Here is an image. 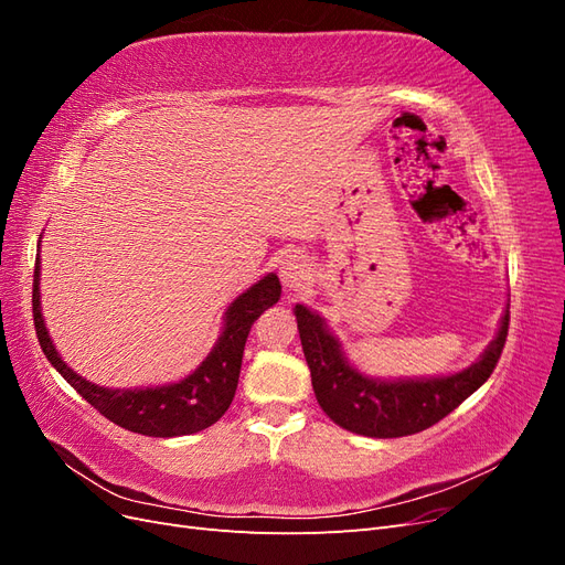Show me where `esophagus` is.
Returning a JSON list of instances; mask_svg holds the SVG:
<instances>
[{"instance_id":"34e87169","label":"esophagus","mask_w":565,"mask_h":565,"mask_svg":"<svg viewBox=\"0 0 565 565\" xmlns=\"http://www.w3.org/2000/svg\"><path fill=\"white\" fill-rule=\"evenodd\" d=\"M311 278L309 264L301 254H285V259L280 262V282L287 289V292H297L306 285V280Z\"/></svg>"}]
</instances>
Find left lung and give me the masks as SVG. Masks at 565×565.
Returning a JSON list of instances; mask_svg holds the SVG:
<instances>
[{
    "mask_svg": "<svg viewBox=\"0 0 565 565\" xmlns=\"http://www.w3.org/2000/svg\"><path fill=\"white\" fill-rule=\"evenodd\" d=\"M295 316L322 413L341 429L367 438L413 436L450 415L488 382L509 330V309H504L498 334L469 367L438 377L384 380L370 377L349 361L339 337L330 332L328 320L320 313L297 303Z\"/></svg>",
    "mask_w": 565,
    "mask_h": 565,
    "instance_id": "left-lung-1",
    "label": "left lung"
}]
</instances>
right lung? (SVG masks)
<instances>
[{"instance_id":"obj_1","label":"right lung","mask_w":565,"mask_h":565,"mask_svg":"<svg viewBox=\"0 0 565 565\" xmlns=\"http://www.w3.org/2000/svg\"><path fill=\"white\" fill-rule=\"evenodd\" d=\"M40 264L42 262L38 254L35 285H32V318H35L38 339L46 361L100 415L127 431L152 438L191 436L224 417L235 396L245 341L252 324L273 303H278L282 292L276 273H266L262 280H256L243 295H237L224 313V328H221L216 344L188 377L160 386L108 388L84 380L82 374L63 361L54 341H51L40 301Z\"/></svg>"}]
</instances>
